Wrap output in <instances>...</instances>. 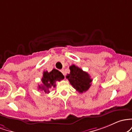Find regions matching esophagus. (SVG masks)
I'll use <instances>...</instances> for the list:
<instances>
[{
  "instance_id": "1",
  "label": "esophagus",
  "mask_w": 132,
  "mask_h": 132,
  "mask_svg": "<svg viewBox=\"0 0 132 132\" xmlns=\"http://www.w3.org/2000/svg\"><path fill=\"white\" fill-rule=\"evenodd\" d=\"M60 72H62V74H63V75H65V72H64V70H63V69H62V70H60Z\"/></svg>"
}]
</instances>
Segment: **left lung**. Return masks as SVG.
<instances>
[{"label": "left lung", "instance_id": "1", "mask_svg": "<svg viewBox=\"0 0 132 132\" xmlns=\"http://www.w3.org/2000/svg\"><path fill=\"white\" fill-rule=\"evenodd\" d=\"M69 69L70 72L67 75L66 78L73 88L79 93L85 92L89 89L92 82L89 74L75 65H71Z\"/></svg>", "mask_w": 132, "mask_h": 132}]
</instances>
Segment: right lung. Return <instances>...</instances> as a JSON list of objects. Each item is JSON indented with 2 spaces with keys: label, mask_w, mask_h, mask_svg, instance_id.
I'll return each instance as SVG.
<instances>
[{
  "label": "right lung",
  "mask_w": 132,
  "mask_h": 132,
  "mask_svg": "<svg viewBox=\"0 0 132 132\" xmlns=\"http://www.w3.org/2000/svg\"><path fill=\"white\" fill-rule=\"evenodd\" d=\"M64 78V76L58 70L53 69L50 72H44L42 78V84L38 85V89L44 91L47 94L50 93V88L55 87L56 81H60Z\"/></svg>",
  "instance_id": "add662e5"
}]
</instances>
